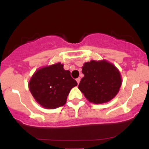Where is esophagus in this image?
I'll list each match as a JSON object with an SVG mask.
<instances>
[{"label":"esophagus","mask_w":149,"mask_h":149,"mask_svg":"<svg viewBox=\"0 0 149 149\" xmlns=\"http://www.w3.org/2000/svg\"><path fill=\"white\" fill-rule=\"evenodd\" d=\"M76 81H77V83H78V84H79V83H80V78H76Z\"/></svg>","instance_id":"esophagus-1"}]
</instances>
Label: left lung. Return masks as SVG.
Returning <instances> with one entry per match:
<instances>
[{"instance_id": "8db88e82", "label": "left lung", "mask_w": 149, "mask_h": 149, "mask_svg": "<svg viewBox=\"0 0 149 149\" xmlns=\"http://www.w3.org/2000/svg\"><path fill=\"white\" fill-rule=\"evenodd\" d=\"M84 77L78 88L90 102L102 104L114 98L122 83L118 69L106 60L85 63L82 67Z\"/></svg>"}]
</instances>
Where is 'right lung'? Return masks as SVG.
<instances>
[{"instance_id": "obj_1", "label": "right lung", "mask_w": 149, "mask_h": 149, "mask_svg": "<svg viewBox=\"0 0 149 149\" xmlns=\"http://www.w3.org/2000/svg\"><path fill=\"white\" fill-rule=\"evenodd\" d=\"M61 63L37 70L31 78L29 88L36 101L46 109L64 106L68 95L78 85L69 70Z\"/></svg>"}]
</instances>
